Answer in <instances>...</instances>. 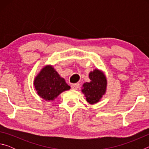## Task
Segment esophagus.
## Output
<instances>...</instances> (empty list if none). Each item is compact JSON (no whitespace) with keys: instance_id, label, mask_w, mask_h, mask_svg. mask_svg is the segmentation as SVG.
<instances>
[{"instance_id":"obj_1","label":"esophagus","mask_w":149,"mask_h":149,"mask_svg":"<svg viewBox=\"0 0 149 149\" xmlns=\"http://www.w3.org/2000/svg\"><path fill=\"white\" fill-rule=\"evenodd\" d=\"M72 89H74V90H77L78 88L79 87V84H75L72 85Z\"/></svg>"}]
</instances>
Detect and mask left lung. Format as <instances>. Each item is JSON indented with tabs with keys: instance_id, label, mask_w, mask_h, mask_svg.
Returning <instances> with one entry per match:
<instances>
[{
	"instance_id": "obj_1",
	"label": "left lung",
	"mask_w": 149,
	"mask_h": 149,
	"mask_svg": "<svg viewBox=\"0 0 149 149\" xmlns=\"http://www.w3.org/2000/svg\"><path fill=\"white\" fill-rule=\"evenodd\" d=\"M91 82L85 83L82 91L87 97V101L94 104L99 101L104 94L107 87V79L104 74L98 70H95L89 74Z\"/></svg>"
}]
</instances>
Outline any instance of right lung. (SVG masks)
Returning a JSON list of instances; mask_svg holds the SVG:
<instances>
[{
    "instance_id": "obj_1",
    "label": "right lung",
    "mask_w": 149,
    "mask_h": 149,
    "mask_svg": "<svg viewBox=\"0 0 149 149\" xmlns=\"http://www.w3.org/2000/svg\"><path fill=\"white\" fill-rule=\"evenodd\" d=\"M34 85L38 95L46 100H54L62 92L70 89L52 66L45 67L35 77Z\"/></svg>"
}]
</instances>
